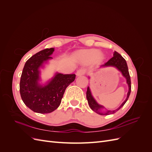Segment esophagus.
<instances>
[{"mask_svg":"<svg viewBox=\"0 0 152 152\" xmlns=\"http://www.w3.org/2000/svg\"><path fill=\"white\" fill-rule=\"evenodd\" d=\"M86 71L84 69H79V70H77V73H76V75L77 76H81V75H83L85 74Z\"/></svg>","mask_w":152,"mask_h":152,"instance_id":"34e87169","label":"esophagus"}]
</instances>
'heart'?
<instances>
[{
	"instance_id": "b5f03b06",
	"label": "heart",
	"mask_w": 152,
	"mask_h": 152,
	"mask_svg": "<svg viewBox=\"0 0 152 152\" xmlns=\"http://www.w3.org/2000/svg\"><path fill=\"white\" fill-rule=\"evenodd\" d=\"M76 57L78 59L84 63H89L93 60L101 61L103 58V56L96 49L82 50L77 53Z\"/></svg>"
}]
</instances>
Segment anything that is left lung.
<instances>
[{
	"instance_id": "obj_1",
	"label": "left lung",
	"mask_w": 152,
	"mask_h": 152,
	"mask_svg": "<svg viewBox=\"0 0 152 152\" xmlns=\"http://www.w3.org/2000/svg\"><path fill=\"white\" fill-rule=\"evenodd\" d=\"M106 66L115 67L122 73V75L126 79L127 84H128V87H129V91H128L127 96L126 100L124 101V102L122 103V104L117 109L115 110H107L105 112H102V109L104 108V107L99 104L97 102H96V100L94 99L93 96H92L89 87H87V92H86V98L87 99V102H88L89 107L94 112L97 113L99 115H110V114H113L117 112L118 110H120L126 103L129 97V95L131 91V78L129 75V73L127 63H126V61L125 60V59H124L120 54H118L117 52L115 51L113 53V56L111 59H109L107 63H105L104 65L101 66V67H106Z\"/></svg>"
}]
</instances>
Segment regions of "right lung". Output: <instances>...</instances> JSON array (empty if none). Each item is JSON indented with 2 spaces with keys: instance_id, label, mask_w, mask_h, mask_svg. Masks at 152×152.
Masks as SVG:
<instances>
[{
  "instance_id": "1",
  "label": "right lung",
  "mask_w": 152,
  "mask_h": 152,
  "mask_svg": "<svg viewBox=\"0 0 152 152\" xmlns=\"http://www.w3.org/2000/svg\"><path fill=\"white\" fill-rule=\"evenodd\" d=\"M54 48L45 49L32 56L26 62L22 72L20 92L23 102L32 111L39 113H50L57 109L66 87L75 79V74L56 73L47 84L41 85L40 67L53 58Z\"/></svg>"
}]
</instances>
